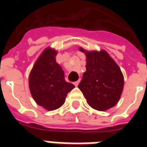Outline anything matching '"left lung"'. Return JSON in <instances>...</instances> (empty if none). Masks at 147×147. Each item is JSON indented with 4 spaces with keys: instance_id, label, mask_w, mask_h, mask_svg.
I'll return each mask as SVG.
<instances>
[{
    "instance_id": "left-lung-1",
    "label": "left lung",
    "mask_w": 147,
    "mask_h": 147,
    "mask_svg": "<svg viewBox=\"0 0 147 147\" xmlns=\"http://www.w3.org/2000/svg\"><path fill=\"white\" fill-rule=\"evenodd\" d=\"M57 51L47 48L39 56L29 74L28 83L32 98L47 110L62 106L67 94L74 85L67 82L62 68L55 61Z\"/></svg>"
}]
</instances>
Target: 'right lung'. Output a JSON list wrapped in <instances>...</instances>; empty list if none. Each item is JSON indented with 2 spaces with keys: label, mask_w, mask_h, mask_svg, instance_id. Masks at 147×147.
<instances>
[{
  "label": "right lung",
  "mask_w": 147,
  "mask_h": 147,
  "mask_svg": "<svg viewBox=\"0 0 147 147\" xmlns=\"http://www.w3.org/2000/svg\"><path fill=\"white\" fill-rule=\"evenodd\" d=\"M86 69L78 88L88 105L100 111L115 106L123 88V77L118 65L100 57L96 52H89Z\"/></svg>",
  "instance_id": "right-lung-1"
}]
</instances>
